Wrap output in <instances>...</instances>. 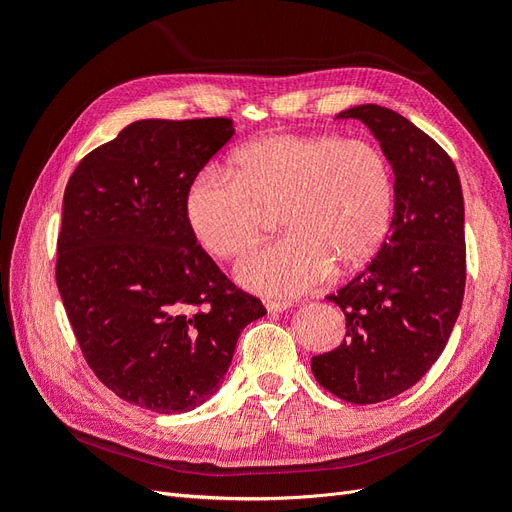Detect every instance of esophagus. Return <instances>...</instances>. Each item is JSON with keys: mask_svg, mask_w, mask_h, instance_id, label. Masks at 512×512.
<instances>
[{"mask_svg": "<svg viewBox=\"0 0 512 512\" xmlns=\"http://www.w3.org/2000/svg\"><path fill=\"white\" fill-rule=\"evenodd\" d=\"M290 305H292L290 301H280V299H265V307H267V312H271V314L284 312V309H288Z\"/></svg>", "mask_w": 512, "mask_h": 512, "instance_id": "1", "label": "esophagus"}]
</instances>
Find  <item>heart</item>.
Listing matches in <instances>:
<instances>
[{
    "mask_svg": "<svg viewBox=\"0 0 512 512\" xmlns=\"http://www.w3.org/2000/svg\"><path fill=\"white\" fill-rule=\"evenodd\" d=\"M395 185L384 151L365 138L275 134L239 149L232 170L209 166L185 196L196 241L220 260L258 241L280 209L286 237L245 256L247 288L294 297L378 252L393 220Z\"/></svg>",
    "mask_w": 512,
    "mask_h": 512,
    "instance_id": "obj_1",
    "label": "heart"
}]
</instances>
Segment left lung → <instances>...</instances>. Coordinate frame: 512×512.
<instances>
[{"instance_id": "left-lung-1", "label": "left lung", "mask_w": 512, "mask_h": 512, "mask_svg": "<svg viewBox=\"0 0 512 512\" xmlns=\"http://www.w3.org/2000/svg\"><path fill=\"white\" fill-rule=\"evenodd\" d=\"M337 119H361L395 173V215L378 254L329 294L346 337L312 356L320 386L350 404H378L408 391L438 361L466 290L463 194L448 153L412 121L378 104Z\"/></svg>"}]
</instances>
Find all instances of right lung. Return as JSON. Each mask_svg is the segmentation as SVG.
Here are the masks:
<instances>
[{"instance_id":"right-lung-1","label":"right lung","mask_w":512,"mask_h":512,"mask_svg":"<svg viewBox=\"0 0 512 512\" xmlns=\"http://www.w3.org/2000/svg\"><path fill=\"white\" fill-rule=\"evenodd\" d=\"M232 119H143L66 185L55 280L76 342L117 397L188 412L220 389L241 331L265 316L196 243L185 196Z\"/></svg>"}]
</instances>
